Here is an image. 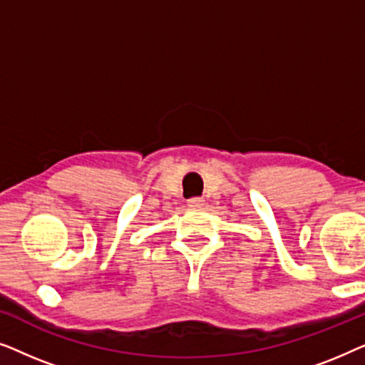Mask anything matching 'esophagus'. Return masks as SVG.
<instances>
[{"label": "esophagus", "mask_w": 365, "mask_h": 365, "mask_svg": "<svg viewBox=\"0 0 365 365\" xmlns=\"http://www.w3.org/2000/svg\"><path fill=\"white\" fill-rule=\"evenodd\" d=\"M202 204H204L202 197H192V199H189V201H187L189 207H201Z\"/></svg>", "instance_id": "obj_1"}]
</instances>
